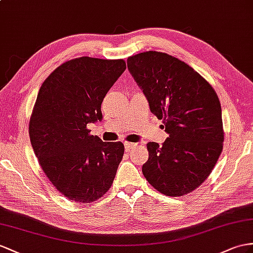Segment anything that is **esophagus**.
<instances>
[{
  "instance_id": "obj_1",
  "label": "esophagus",
  "mask_w": 253,
  "mask_h": 253,
  "mask_svg": "<svg viewBox=\"0 0 253 253\" xmlns=\"http://www.w3.org/2000/svg\"><path fill=\"white\" fill-rule=\"evenodd\" d=\"M135 145H137V143H131V142H125L124 143V146H125V150L126 151H130L132 147H134Z\"/></svg>"
}]
</instances>
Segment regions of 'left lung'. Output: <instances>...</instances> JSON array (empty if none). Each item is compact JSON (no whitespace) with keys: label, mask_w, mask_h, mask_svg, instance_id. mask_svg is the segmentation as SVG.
<instances>
[{"label":"left lung","mask_w":253,"mask_h":253,"mask_svg":"<svg viewBox=\"0 0 253 253\" xmlns=\"http://www.w3.org/2000/svg\"><path fill=\"white\" fill-rule=\"evenodd\" d=\"M127 67L169 134L163 146L147 143L148 160L142 172L165 196L191 192L210 175L222 151V114L216 92L188 64L167 53L132 55Z\"/></svg>","instance_id":"obj_1"}]
</instances>
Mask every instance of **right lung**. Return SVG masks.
<instances>
[{
	"instance_id": "right-lung-1",
	"label": "right lung",
	"mask_w": 253,
	"mask_h": 253,
	"mask_svg": "<svg viewBox=\"0 0 253 253\" xmlns=\"http://www.w3.org/2000/svg\"><path fill=\"white\" fill-rule=\"evenodd\" d=\"M126 69L123 60L82 56L62 64L41 86L30 120L32 147L47 177L69 200L101 198L124 155L122 142L89 134L102 120L101 102Z\"/></svg>"
}]
</instances>
